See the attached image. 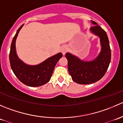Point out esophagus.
Instances as JSON below:
<instances>
[{
    "mask_svg": "<svg viewBox=\"0 0 123 123\" xmlns=\"http://www.w3.org/2000/svg\"><path fill=\"white\" fill-rule=\"evenodd\" d=\"M67 52V48L65 46H63L61 48V52L62 53L63 55H65V53Z\"/></svg>",
    "mask_w": 123,
    "mask_h": 123,
    "instance_id": "34e87169",
    "label": "esophagus"
}]
</instances>
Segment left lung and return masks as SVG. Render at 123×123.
Segmentation results:
<instances>
[{
  "mask_svg": "<svg viewBox=\"0 0 123 123\" xmlns=\"http://www.w3.org/2000/svg\"><path fill=\"white\" fill-rule=\"evenodd\" d=\"M93 25L90 31L100 38L101 50L96 59L92 61H84L75 56L67 53L68 69L74 81L80 85L93 83L101 79L108 68L111 52L108 36L105 30L92 21Z\"/></svg>",
  "mask_w": 123,
  "mask_h": 123,
  "instance_id": "left-lung-1",
  "label": "left lung"
}]
</instances>
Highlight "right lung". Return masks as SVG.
<instances>
[{"label": "right lung", "mask_w": 123, "mask_h": 123, "mask_svg": "<svg viewBox=\"0 0 123 123\" xmlns=\"http://www.w3.org/2000/svg\"><path fill=\"white\" fill-rule=\"evenodd\" d=\"M22 25L12 39L9 53L11 68L18 80L24 85L31 87H38L45 85L50 80L56 64L62 56V53L55 55L36 65H29L23 62L17 56L15 42Z\"/></svg>", "instance_id": "right-lung-1"}]
</instances>
